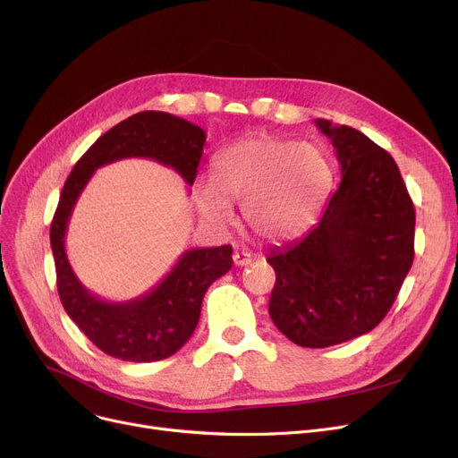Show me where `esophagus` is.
<instances>
[{"mask_svg":"<svg viewBox=\"0 0 458 458\" xmlns=\"http://www.w3.org/2000/svg\"><path fill=\"white\" fill-rule=\"evenodd\" d=\"M233 260H234V267H248V265H251L253 257L250 253H246V251H236L233 255Z\"/></svg>","mask_w":458,"mask_h":458,"instance_id":"esophagus-1","label":"esophagus"}]
</instances>
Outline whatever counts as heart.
<instances>
[{
    "label": "heart",
    "instance_id": "1",
    "mask_svg": "<svg viewBox=\"0 0 458 458\" xmlns=\"http://www.w3.org/2000/svg\"><path fill=\"white\" fill-rule=\"evenodd\" d=\"M212 181L193 186L207 222L231 220V203H242V220L260 241L281 242L308 231L334 184V167L315 143L253 136L222 148L212 160Z\"/></svg>",
    "mask_w": 458,
    "mask_h": 458
}]
</instances>
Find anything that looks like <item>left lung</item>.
Segmentation results:
<instances>
[{
    "mask_svg": "<svg viewBox=\"0 0 458 458\" xmlns=\"http://www.w3.org/2000/svg\"><path fill=\"white\" fill-rule=\"evenodd\" d=\"M315 124L332 140L341 184L306 236L270 251L268 313L293 343L326 348L371 332L394 306L411 268L416 210L389 152L356 128Z\"/></svg>",
    "mask_w": 458,
    "mask_h": 458,
    "instance_id": "obj_1",
    "label": "left lung"
}]
</instances>
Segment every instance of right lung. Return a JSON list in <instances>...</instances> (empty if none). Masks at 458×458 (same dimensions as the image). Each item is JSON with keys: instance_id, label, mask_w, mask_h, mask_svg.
Masks as SVG:
<instances>
[{"instance_id": "obj_1", "label": "right lung", "mask_w": 458, "mask_h": 458, "mask_svg": "<svg viewBox=\"0 0 458 458\" xmlns=\"http://www.w3.org/2000/svg\"><path fill=\"white\" fill-rule=\"evenodd\" d=\"M207 134L198 124L165 112H141L100 136L76 162L63 186L50 227L57 293L67 315L107 356L124 361H158L175 354L199 322L201 303L212 283L233 267V248H195L147 294L128 301H106L76 277L67 251L69 220L93 173L123 158H150L175 169L193 184Z\"/></svg>"}]
</instances>
